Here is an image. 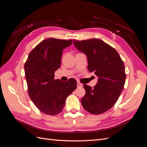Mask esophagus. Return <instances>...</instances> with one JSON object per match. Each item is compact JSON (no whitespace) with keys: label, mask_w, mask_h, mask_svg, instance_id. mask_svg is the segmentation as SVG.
I'll return each mask as SVG.
<instances>
[{"label":"esophagus","mask_w":147,"mask_h":147,"mask_svg":"<svg viewBox=\"0 0 147 147\" xmlns=\"http://www.w3.org/2000/svg\"><path fill=\"white\" fill-rule=\"evenodd\" d=\"M82 86H83V84L81 83L80 82H77V87L78 88H80V87H82Z\"/></svg>","instance_id":"esophagus-1"}]
</instances>
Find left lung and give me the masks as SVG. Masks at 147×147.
I'll list each match as a JSON object with an SVG mask.
<instances>
[{
	"instance_id": "obj_1",
	"label": "left lung",
	"mask_w": 147,
	"mask_h": 147,
	"mask_svg": "<svg viewBox=\"0 0 147 147\" xmlns=\"http://www.w3.org/2000/svg\"><path fill=\"white\" fill-rule=\"evenodd\" d=\"M73 42L86 54L89 71L99 78L93 88L83 85L86 94L81 99L82 104L90 113H105L115 104L123 90L126 77L123 61L115 48L100 39L74 40Z\"/></svg>"
}]
</instances>
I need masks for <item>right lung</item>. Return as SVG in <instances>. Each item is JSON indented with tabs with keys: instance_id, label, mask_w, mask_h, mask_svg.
<instances>
[{
	"instance_id": "add662e5",
	"label": "right lung",
	"mask_w": 147,
	"mask_h": 147,
	"mask_svg": "<svg viewBox=\"0 0 147 147\" xmlns=\"http://www.w3.org/2000/svg\"><path fill=\"white\" fill-rule=\"evenodd\" d=\"M72 43V40H43L30 52L24 64L29 96L43 113H61L67 97L77 88L74 78L65 82L55 79V72L61 67L63 49Z\"/></svg>"
}]
</instances>
